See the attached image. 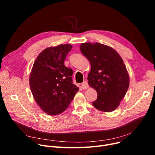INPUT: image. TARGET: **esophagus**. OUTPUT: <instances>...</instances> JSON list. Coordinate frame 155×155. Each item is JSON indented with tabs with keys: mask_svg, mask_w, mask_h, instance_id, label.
Masks as SVG:
<instances>
[{
	"mask_svg": "<svg viewBox=\"0 0 155 155\" xmlns=\"http://www.w3.org/2000/svg\"><path fill=\"white\" fill-rule=\"evenodd\" d=\"M82 87L83 88V89H87V88H88V84L87 82H84L83 83H82Z\"/></svg>",
	"mask_w": 155,
	"mask_h": 155,
	"instance_id": "esophagus-1",
	"label": "esophagus"
}]
</instances>
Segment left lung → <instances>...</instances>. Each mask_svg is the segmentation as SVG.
<instances>
[{
    "instance_id": "1",
    "label": "left lung",
    "mask_w": 155,
    "mask_h": 155,
    "mask_svg": "<svg viewBox=\"0 0 155 155\" xmlns=\"http://www.w3.org/2000/svg\"><path fill=\"white\" fill-rule=\"evenodd\" d=\"M80 51L91 64L87 80L97 92V99L92 102L94 107L103 112L115 110L129 85L123 59L112 48L99 43L81 44Z\"/></svg>"
}]
</instances>
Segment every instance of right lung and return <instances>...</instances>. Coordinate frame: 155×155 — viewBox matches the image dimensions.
<instances>
[{"label": "right lung", "mask_w": 155, "mask_h": 155, "mask_svg": "<svg viewBox=\"0 0 155 155\" xmlns=\"http://www.w3.org/2000/svg\"><path fill=\"white\" fill-rule=\"evenodd\" d=\"M71 48L68 44L46 48L38 56L32 68L31 91L47 114L55 116L64 111L79 91L73 83V70L64 64Z\"/></svg>", "instance_id": "obj_1"}]
</instances>
